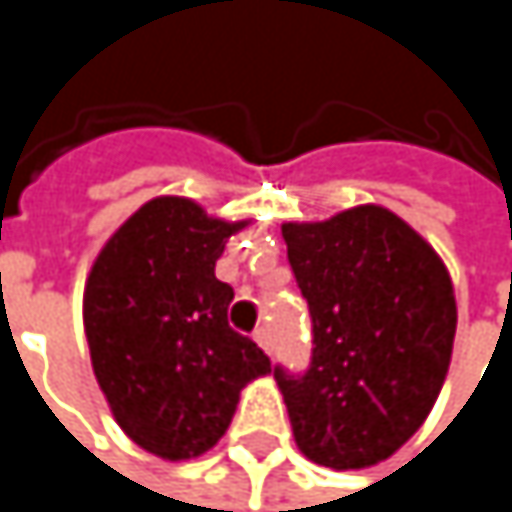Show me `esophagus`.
<instances>
[{"label":"esophagus","instance_id":"34e87169","mask_svg":"<svg viewBox=\"0 0 512 512\" xmlns=\"http://www.w3.org/2000/svg\"><path fill=\"white\" fill-rule=\"evenodd\" d=\"M255 341L260 344V347H263V350H266V353L272 350V341H269V329H257Z\"/></svg>","mask_w":512,"mask_h":512}]
</instances>
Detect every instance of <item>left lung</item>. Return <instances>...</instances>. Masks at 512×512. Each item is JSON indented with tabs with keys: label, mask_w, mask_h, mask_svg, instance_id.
I'll list each match as a JSON object with an SVG mask.
<instances>
[{
	"label": "left lung",
	"mask_w": 512,
	"mask_h": 512,
	"mask_svg": "<svg viewBox=\"0 0 512 512\" xmlns=\"http://www.w3.org/2000/svg\"><path fill=\"white\" fill-rule=\"evenodd\" d=\"M311 311V364H275L299 451L326 468L388 460L430 415L457 335L445 263L400 216L364 204L281 225Z\"/></svg>",
	"instance_id": "1"
}]
</instances>
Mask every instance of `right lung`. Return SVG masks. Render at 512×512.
<instances>
[{
	"instance_id": "1",
	"label": "right lung",
	"mask_w": 512,
	"mask_h": 512,
	"mask_svg": "<svg viewBox=\"0 0 512 512\" xmlns=\"http://www.w3.org/2000/svg\"><path fill=\"white\" fill-rule=\"evenodd\" d=\"M240 228L165 195L139 207L91 266L82 317L94 376L121 430L162 460L210 451L240 391L272 370L228 326L234 287L216 278Z\"/></svg>"
}]
</instances>
